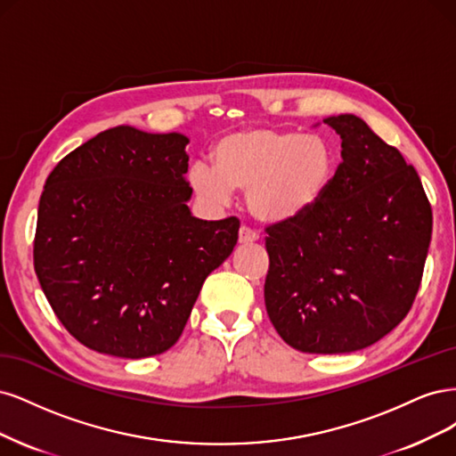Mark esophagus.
Here are the masks:
<instances>
[{
	"instance_id": "1",
	"label": "esophagus",
	"mask_w": 456,
	"mask_h": 456,
	"mask_svg": "<svg viewBox=\"0 0 456 456\" xmlns=\"http://www.w3.org/2000/svg\"><path fill=\"white\" fill-rule=\"evenodd\" d=\"M257 239H259V234L256 231H252L249 227H246V225L240 227V231H239V242L240 244H252Z\"/></svg>"
}]
</instances>
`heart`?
Returning a JSON list of instances; mask_svg holds the SVG:
<instances>
[{"label":"heart","mask_w":456,"mask_h":456,"mask_svg":"<svg viewBox=\"0 0 456 456\" xmlns=\"http://www.w3.org/2000/svg\"><path fill=\"white\" fill-rule=\"evenodd\" d=\"M212 165L197 160L189 168V185L200 199L225 204L232 191H246L252 216L281 224L311 210L326 193L337 155L320 134L252 126L219 138Z\"/></svg>","instance_id":"heart-1"}]
</instances>
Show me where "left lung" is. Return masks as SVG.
Returning a JSON list of instances; mask_svg holds the SVG:
<instances>
[{"instance_id":"1","label":"left lung","mask_w":456,"mask_h":456,"mask_svg":"<svg viewBox=\"0 0 456 456\" xmlns=\"http://www.w3.org/2000/svg\"><path fill=\"white\" fill-rule=\"evenodd\" d=\"M343 163L305 214L267 227L265 306L282 339L343 354L383 339L407 316L432 239L417 170L356 115L324 119Z\"/></svg>"}]
</instances>
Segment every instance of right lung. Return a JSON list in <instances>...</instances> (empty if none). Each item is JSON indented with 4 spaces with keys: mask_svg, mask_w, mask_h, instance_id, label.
Returning a JSON list of instances; mask_svg holds the SVG:
<instances>
[{
    "mask_svg": "<svg viewBox=\"0 0 456 456\" xmlns=\"http://www.w3.org/2000/svg\"><path fill=\"white\" fill-rule=\"evenodd\" d=\"M178 132L115 126L54 167L39 199L34 267L54 314L100 354H163L240 222L191 214Z\"/></svg>",
    "mask_w": 456,
    "mask_h": 456,
    "instance_id": "right-lung-1",
    "label": "right lung"
}]
</instances>
